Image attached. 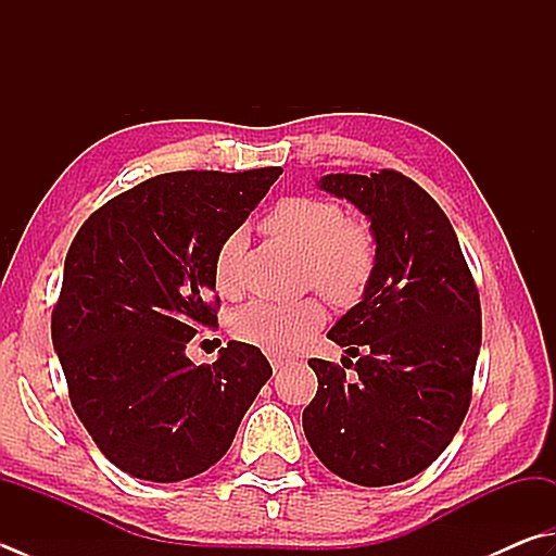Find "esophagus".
<instances>
[{"label": "esophagus", "mask_w": 556, "mask_h": 556, "mask_svg": "<svg viewBox=\"0 0 556 556\" xmlns=\"http://www.w3.org/2000/svg\"><path fill=\"white\" fill-rule=\"evenodd\" d=\"M288 363H290V361L286 358V355H280V353H274V355H270V365H274V372H278V370L286 368Z\"/></svg>", "instance_id": "34e87169"}]
</instances>
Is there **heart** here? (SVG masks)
I'll return each instance as SVG.
<instances>
[{"instance_id":"obj_1","label":"heart","mask_w":556,"mask_h":556,"mask_svg":"<svg viewBox=\"0 0 556 556\" xmlns=\"http://www.w3.org/2000/svg\"><path fill=\"white\" fill-rule=\"evenodd\" d=\"M264 229L295 247L307 258L305 282L321 290L337 305H353L368 290L375 274V239L370 229L345 217V211L327 198H282L264 217ZM242 235H229L213 261V278L219 295L239 292L237 261ZM327 319L319 298H302L288 305L251 302L232 319V333L244 343L270 353H290Z\"/></svg>"}]
</instances>
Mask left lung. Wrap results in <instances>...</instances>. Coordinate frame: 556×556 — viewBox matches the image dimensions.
<instances>
[{"instance_id": "left-lung-1", "label": "left lung", "mask_w": 556, "mask_h": 556, "mask_svg": "<svg viewBox=\"0 0 556 556\" xmlns=\"http://www.w3.org/2000/svg\"><path fill=\"white\" fill-rule=\"evenodd\" d=\"M317 186L370 219L375 274L327 333L361 355L358 377L349 382L341 365L312 358L319 387L302 428L333 475L361 486L396 484L433 465L467 414L479 292L450 219L408 176L327 174Z\"/></svg>"}]
</instances>
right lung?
Listing matches in <instances>:
<instances>
[{
    "mask_svg": "<svg viewBox=\"0 0 556 556\" xmlns=\"http://www.w3.org/2000/svg\"><path fill=\"white\" fill-rule=\"evenodd\" d=\"M280 174H162L79 227L52 309V345L75 414L123 472L162 484L205 472L274 372L256 345L229 341L213 365H193L186 345L217 324L219 244Z\"/></svg>",
    "mask_w": 556,
    "mask_h": 556,
    "instance_id": "right-lung-1",
    "label": "right lung"
}]
</instances>
